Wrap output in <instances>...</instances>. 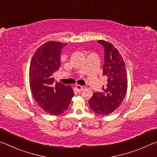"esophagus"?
Here are the masks:
<instances>
[{
    "label": "esophagus",
    "instance_id": "esophagus-1",
    "mask_svg": "<svg viewBox=\"0 0 157 157\" xmlns=\"http://www.w3.org/2000/svg\"><path fill=\"white\" fill-rule=\"evenodd\" d=\"M75 88H76L77 92H81V91L83 90L84 87L81 86H79V85H76V86H75Z\"/></svg>",
    "mask_w": 157,
    "mask_h": 157
}]
</instances>
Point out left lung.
Returning <instances> with one entry per match:
<instances>
[{"label":"left lung","mask_w":157,"mask_h":157,"mask_svg":"<svg viewBox=\"0 0 157 157\" xmlns=\"http://www.w3.org/2000/svg\"><path fill=\"white\" fill-rule=\"evenodd\" d=\"M98 42L104 48L103 75L107 76L108 83L103 86L104 92H94L88 103L92 111L105 116L115 111L122 104L127 93L128 80L125 63L118 50L105 40Z\"/></svg>","instance_id":"1"}]
</instances>
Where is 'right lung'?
I'll return each mask as SVG.
<instances>
[{"label":"right lung","mask_w":157,"mask_h":157,"mask_svg":"<svg viewBox=\"0 0 157 157\" xmlns=\"http://www.w3.org/2000/svg\"><path fill=\"white\" fill-rule=\"evenodd\" d=\"M67 43L47 42L37 48L30 61V87L38 105L51 115L63 113L74 97L70 86L54 84L53 73L60 67V56Z\"/></svg>","instance_id":"obj_1"}]
</instances>
